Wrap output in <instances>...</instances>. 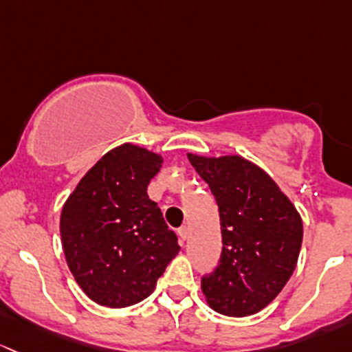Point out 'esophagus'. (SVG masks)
<instances>
[{
	"mask_svg": "<svg viewBox=\"0 0 352 352\" xmlns=\"http://www.w3.org/2000/svg\"><path fill=\"white\" fill-rule=\"evenodd\" d=\"M177 235H179V241L184 242L188 239V227L183 226L179 230H177Z\"/></svg>",
	"mask_w": 352,
	"mask_h": 352,
	"instance_id": "1",
	"label": "esophagus"
}]
</instances>
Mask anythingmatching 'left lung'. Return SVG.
I'll use <instances>...</instances> for the list:
<instances>
[{
	"mask_svg": "<svg viewBox=\"0 0 352 352\" xmlns=\"http://www.w3.org/2000/svg\"><path fill=\"white\" fill-rule=\"evenodd\" d=\"M220 212L222 256L201 278L213 310L248 317L270 305L288 283L303 239L302 217L266 171L242 155L188 154Z\"/></svg>",
	"mask_w": 352,
	"mask_h": 352,
	"instance_id": "obj_1",
	"label": "left lung"
}]
</instances>
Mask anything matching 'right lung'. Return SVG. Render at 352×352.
I'll return each instance as SVG.
<instances>
[{"label":"right lung","mask_w":352,"mask_h":352,"mask_svg":"<svg viewBox=\"0 0 352 352\" xmlns=\"http://www.w3.org/2000/svg\"><path fill=\"white\" fill-rule=\"evenodd\" d=\"M161 166V154L122 144L82 176L64 203V256L98 305L123 309L142 302L179 252L176 234L147 195Z\"/></svg>","instance_id":"right-lung-1"}]
</instances>
